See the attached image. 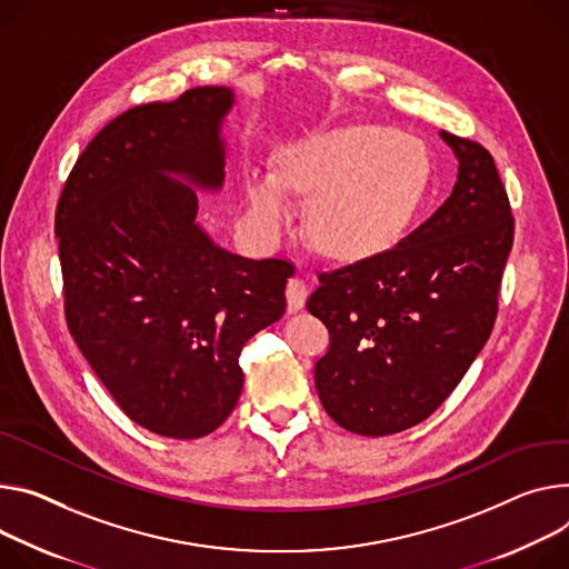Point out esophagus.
<instances>
[{
  "label": "esophagus",
  "mask_w": 569,
  "mask_h": 569,
  "mask_svg": "<svg viewBox=\"0 0 569 569\" xmlns=\"http://www.w3.org/2000/svg\"><path fill=\"white\" fill-rule=\"evenodd\" d=\"M306 297H308V286L303 283V279H299V277L288 279L286 299H288L290 311H299V308L306 303Z\"/></svg>",
  "instance_id": "1"
}]
</instances>
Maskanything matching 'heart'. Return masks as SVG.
<instances>
[{
    "instance_id": "b5f03b06",
    "label": "heart",
    "mask_w": 569,
    "mask_h": 569,
    "mask_svg": "<svg viewBox=\"0 0 569 569\" xmlns=\"http://www.w3.org/2000/svg\"><path fill=\"white\" fill-rule=\"evenodd\" d=\"M427 147L408 133L363 124L288 147L279 170L247 174L249 218L266 240L292 224V194L308 201L306 231L318 249L363 261L390 249L416 220L429 190Z\"/></svg>"
}]
</instances>
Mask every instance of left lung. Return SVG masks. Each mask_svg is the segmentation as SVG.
I'll use <instances>...</instances> for the list:
<instances>
[{"instance_id": "left-lung-1", "label": "left lung", "mask_w": 569, "mask_h": 569, "mask_svg": "<svg viewBox=\"0 0 569 569\" xmlns=\"http://www.w3.org/2000/svg\"><path fill=\"white\" fill-rule=\"evenodd\" d=\"M458 177L440 209L397 247L322 272L306 308L325 322L329 351L316 388L336 425L390 436L427 420L488 342L512 213L490 151L440 131Z\"/></svg>"}]
</instances>
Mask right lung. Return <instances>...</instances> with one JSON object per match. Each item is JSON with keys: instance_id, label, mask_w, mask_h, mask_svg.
<instances>
[{"instance_id": "1", "label": "right lung", "mask_w": 569, "mask_h": 569, "mask_svg": "<svg viewBox=\"0 0 569 569\" xmlns=\"http://www.w3.org/2000/svg\"><path fill=\"white\" fill-rule=\"evenodd\" d=\"M224 86L140 104L77 159L57 238L68 329L127 416L166 438L216 431L238 403L244 342L286 311L295 266L251 261L197 224L192 188L224 181Z\"/></svg>"}]
</instances>
